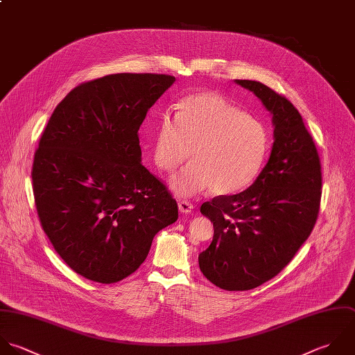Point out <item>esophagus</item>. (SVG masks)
<instances>
[{
  "label": "esophagus",
  "instance_id": "esophagus-1",
  "mask_svg": "<svg viewBox=\"0 0 355 355\" xmlns=\"http://www.w3.org/2000/svg\"><path fill=\"white\" fill-rule=\"evenodd\" d=\"M178 209H180L181 213L187 214V213H191L193 210V205L191 202H188V200H180L178 202Z\"/></svg>",
  "mask_w": 355,
  "mask_h": 355
}]
</instances>
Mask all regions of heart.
Listing matches in <instances>:
<instances>
[{
  "label": "heart",
  "instance_id": "1",
  "mask_svg": "<svg viewBox=\"0 0 355 355\" xmlns=\"http://www.w3.org/2000/svg\"><path fill=\"white\" fill-rule=\"evenodd\" d=\"M271 141L267 127L214 92L184 96L177 114L160 119L153 159L171 173L188 160L192 163L171 180L180 196L207 188L216 195L246 189L261 173Z\"/></svg>",
  "mask_w": 355,
  "mask_h": 355
}]
</instances>
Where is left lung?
Segmentation results:
<instances>
[{
  "instance_id": "8db88e82",
  "label": "left lung",
  "mask_w": 355,
  "mask_h": 355,
  "mask_svg": "<svg viewBox=\"0 0 355 355\" xmlns=\"http://www.w3.org/2000/svg\"><path fill=\"white\" fill-rule=\"evenodd\" d=\"M272 113L268 163L246 191L205 202L214 225L199 254L203 275L224 291H250L277 277L310 236L320 213L322 171L302 114L282 94L252 80H236Z\"/></svg>"
}]
</instances>
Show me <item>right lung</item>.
I'll use <instances>...</instances> for the list:
<instances>
[{
    "label": "right lung",
    "mask_w": 355,
    "mask_h": 355,
    "mask_svg": "<svg viewBox=\"0 0 355 355\" xmlns=\"http://www.w3.org/2000/svg\"><path fill=\"white\" fill-rule=\"evenodd\" d=\"M175 81L117 73L78 84L55 107L31 167L41 227L62 260L99 284L145 261L153 236L178 218L166 184L141 164L138 130Z\"/></svg>",
    "instance_id": "obj_1"
}]
</instances>
